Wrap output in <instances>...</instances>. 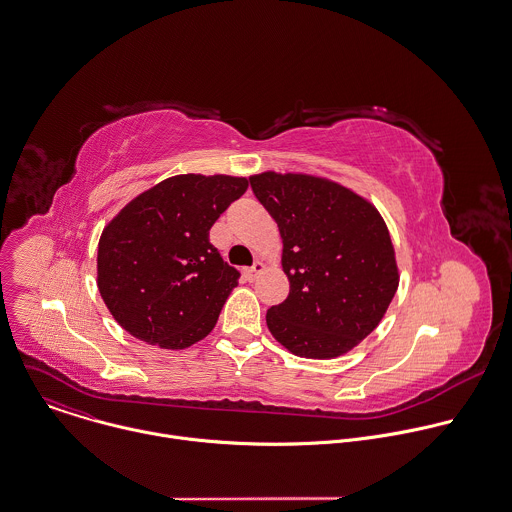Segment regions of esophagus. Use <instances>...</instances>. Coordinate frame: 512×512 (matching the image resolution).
<instances>
[{
  "label": "esophagus",
  "mask_w": 512,
  "mask_h": 512,
  "mask_svg": "<svg viewBox=\"0 0 512 512\" xmlns=\"http://www.w3.org/2000/svg\"><path fill=\"white\" fill-rule=\"evenodd\" d=\"M263 271V263L261 261H255L251 267H247L243 273H245V277H247V281H255V277H257V273H261Z\"/></svg>",
  "instance_id": "34e87169"
}]
</instances>
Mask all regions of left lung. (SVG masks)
<instances>
[{
    "mask_svg": "<svg viewBox=\"0 0 512 512\" xmlns=\"http://www.w3.org/2000/svg\"><path fill=\"white\" fill-rule=\"evenodd\" d=\"M277 221L289 295L267 311L271 335L291 353L331 359L351 351L383 319L399 273L379 211L349 189L313 175L249 177Z\"/></svg>",
    "mask_w": 512,
    "mask_h": 512,
    "instance_id": "obj_1",
    "label": "left lung"
}]
</instances>
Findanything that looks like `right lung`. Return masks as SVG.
I'll use <instances>...</instances> for the list:
<instances>
[{
	"instance_id": "right-lung-1",
	"label": "right lung",
	"mask_w": 512,
	"mask_h": 512,
	"mask_svg": "<svg viewBox=\"0 0 512 512\" xmlns=\"http://www.w3.org/2000/svg\"><path fill=\"white\" fill-rule=\"evenodd\" d=\"M247 185L229 175H175L103 229L97 287L129 335L185 349L211 333L241 273L211 245L209 229Z\"/></svg>"
}]
</instances>
